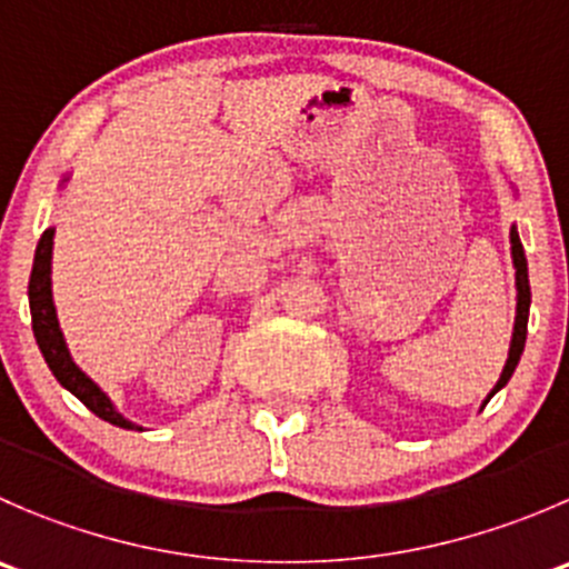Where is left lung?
I'll return each mask as SVG.
<instances>
[{
	"label": "left lung",
	"mask_w": 569,
	"mask_h": 569,
	"mask_svg": "<svg viewBox=\"0 0 569 569\" xmlns=\"http://www.w3.org/2000/svg\"><path fill=\"white\" fill-rule=\"evenodd\" d=\"M511 239V261H515V280H517V317H515V333H511V345H509V358H506V367L500 372V380L495 383L492 395L487 397L483 402H489L495 397V391L503 389L509 383V378L515 375L517 363H520L522 350H526V333H528V308H531V286H528V261H526V250H522L520 233H517V224L511 228L509 233Z\"/></svg>",
	"instance_id": "8db88e82"
}]
</instances>
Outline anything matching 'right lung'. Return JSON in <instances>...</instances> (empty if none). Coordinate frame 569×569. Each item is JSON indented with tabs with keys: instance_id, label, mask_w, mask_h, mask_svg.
I'll use <instances>...</instances> for the list:
<instances>
[{
	"instance_id": "add662e5",
	"label": "right lung",
	"mask_w": 569,
	"mask_h": 569,
	"mask_svg": "<svg viewBox=\"0 0 569 569\" xmlns=\"http://www.w3.org/2000/svg\"><path fill=\"white\" fill-rule=\"evenodd\" d=\"M66 183V178H63ZM52 239L54 228L43 230L41 241L36 247V261H32V274H30V313H32V333H36L38 350H41L43 361L49 363L52 375L58 378V383L63 389H69L88 411L97 413L104 422L116 425V428H127V431H144L141 425L130 422V419L121 417L116 411V406L110 402V397L71 361V352L66 347L63 330H60L58 311H54L52 302Z\"/></svg>"
}]
</instances>
